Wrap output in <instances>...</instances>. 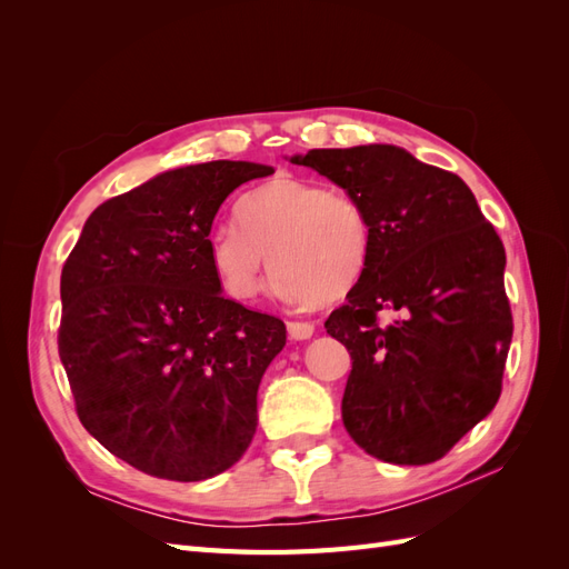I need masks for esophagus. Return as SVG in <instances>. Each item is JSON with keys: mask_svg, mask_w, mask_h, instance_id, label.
I'll return each mask as SVG.
<instances>
[{"mask_svg": "<svg viewBox=\"0 0 569 569\" xmlns=\"http://www.w3.org/2000/svg\"><path fill=\"white\" fill-rule=\"evenodd\" d=\"M313 330H316V327H313L311 322H297V320L287 322V332H289V337L295 339V341L311 339V337H313Z\"/></svg>", "mask_w": 569, "mask_h": 569, "instance_id": "esophagus-1", "label": "esophagus"}]
</instances>
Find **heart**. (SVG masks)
<instances>
[{"instance_id": "1", "label": "heart", "mask_w": 569, "mask_h": 569, "mask_svg": "<svg viewBox=\"0 0 569 569\" xmlns=\"http://www.w3.org/2000/svg\"><path fill=\"white\" fill-rule=\"evenodd\" d=\"M237 216L209 234L211 268L232 299L258 295L270 253L274 295L299 306L347 297L370 263V216L343 189L274 178L239 199Z\"/></svg>"}]
</instances>
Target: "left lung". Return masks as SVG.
<instances>
[{"instance_id":"left-lung-1","label":"left lung","mask_w":569,"mask_h":569,"mask_svg":"<svg viewBox=\"0 0 569 569\" xmlns=\"http://www.w3.org/2000/svg\"><path fill=\"white\" fill-rule=\"evenodd\" d=\"M313 168L366 206L372 253L325 330L351 353L341 420L366 453L439 460L501 396L512 339L506 249L458 176L393 144L311 149ZM396 310L380 326L376 313Z\"/></svg>"}]
</instances>
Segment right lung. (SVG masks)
Segmentation results:
<instances>
[{
    "label": "right lung",
    "instance_id": "1",
    "mask_svg": "<svg viewBox=\"0 0 569 569\" xmlns=\"http://www.w3.org/2000/svg\"><path fill=\"white\" fill-rule=\"evenodd\" d=\"M270 173L211 161L153 176L97 206L61 270L59 356L78 418L151 477L211 479L253 439L287 327L222 297L209 234L220 203Z\"/></svg>",
    "mask_w": 569,
    "mask_h": 569
}]
</instances>
